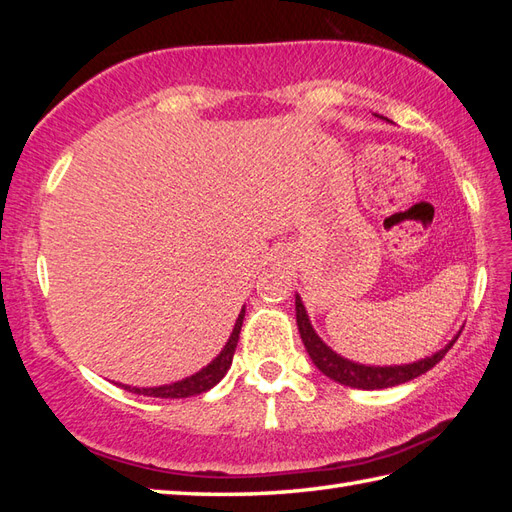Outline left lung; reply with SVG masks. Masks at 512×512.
<instances>
[{"label":"left lung","mask_w":512,"mask_h":512,"mask_svg":"<svg viewBox=\"0 0 512 512\" xmlns=\"http://www.w3.org/2000/svg\"><path fill=\"white\" fill-rule=\"evenodd\" d=\"M295 310H297V325H299L301 341L306 345V352L310 354L312 363L317 365L321 374L332 378L334 383H341L345 387H354V389H385V387L402 385L407 383V380L422 376L424 372H429L433 365L442 361L444 354L451 350L453 343L458 341V336L462 332L460 330L455 334L453 339L442 347V350H438L431 356H424L420 361L405 363V365H363V363H354L341 354H336L330 345L323 343L321 336L314 332L306 306H303L299 295H295Z\"/></svg>","instance_id":"left-lung-1"}]
</instances>
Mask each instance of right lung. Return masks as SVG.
I'll list each match as a JSON object with an SVG mask.
<instances>
[{
	"mask_svg": "<svg viewBox=\"0 0 512 512\" xmlns=\"http://www.w3.org/2000/svg\"><path fill=\"white\" fill-rule=\"evenodd\" d=\"M244 312H246V308H242V312L237 314L233 332H231V336H228V341L222 347V352L217 354L209 365L202 367L200 372H195L182 380H176V383L160 385V387H132V385H121V387H125L127 391H134V394H138V396H151V398H189V396L202 394V391H209L211 387L220 383L224 374L228 372V367H231V363H233V354H235V347L239 341V330H242Z\"/></svg>",
	"mask_w": 512,
	"mask_h": 512,
	"instance_id": "right-lung-1",
	"label": "right lung"
}]
</instances>
